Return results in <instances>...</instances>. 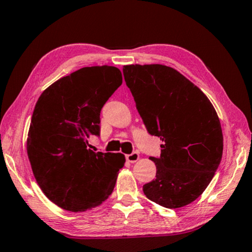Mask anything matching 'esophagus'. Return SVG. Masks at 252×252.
Returning a JSON list of instances; mask_svg holds the SVG:
<instances>
[{"instance_id": "34e87169", "label": "esophagus", "mask_w": 252, "mask_h": 252, "mask_svg": "<svg viewBox=\"0 0 252 252\" xmlns=\"http://www.w3.org/2000/svg\"><path fill=\"white\" fill-rule=\"evenodd\" d=\"M126 159L129 162H136L139 159V154L138 152H133L129 155H126Z\"/></svg>"}]
</instances>
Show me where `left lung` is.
<instances>
[{"instance_id": "left-lung-1", "label": "left lung", "mask_w": 252, "mask_h": 252, "mask_svg": "<svg viewBox=\"0 0 252 252\" xmlns=\"http://www.w3.org/2000/svg\"><path fill=\"white\" fill-rule=\"evenodd\" d=\"M126 85L148 133L160 137L156 178L143 186L149 200L169 209L195 201L208 186L223 149L221 125L204 93L161 64L125 65Z\"/></svg>"}]
</instances>
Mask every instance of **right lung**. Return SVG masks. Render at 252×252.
Segmentation results:
<instances>
[{
	"label": "right lung",
	"instance_id": "right-lung-1",
	"mask_svg": "<svg viewBox=\"0 0 252 252\" xmlns=\"http://www.w3.org/2000/svg\"><path fill=\"white\" fill-rule=\"evenodd\" d=\"M122 83L114 66L83 67L53 83L36 101L26 151L39 188L62 209L83 213L112 195L125 156L94 153L87 138L99 135L100 109Z\"/></svg>",
	"mask_w": 252,
	"mask_h": 252
}]
</instances>
